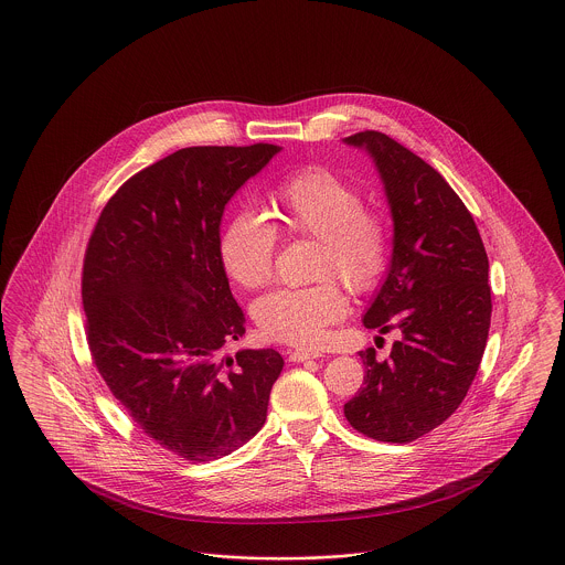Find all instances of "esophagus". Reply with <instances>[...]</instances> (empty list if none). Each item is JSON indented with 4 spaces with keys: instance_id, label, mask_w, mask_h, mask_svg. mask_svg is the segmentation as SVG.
<instances>
[{
    "instance_id": "obj_1",
    "label": "esophagus",
    "mask_w": 565,
    "mask_h": 565,
    "mask_svg": "<svg viewBox=\"0 0 565 565\" xmlns=\"http://www.w3.org/2000/svg\"><path fill=\"white\" fill-rule=\"evenodd\" d=\"M323 353L321 351H312V349H296V351H289V362H306V360H317L321 358Z\"/></svg>"
}]
</instances>
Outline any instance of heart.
Segmentation results:
<instances>
[{
  "label": "heart",
  "mask_w": 565,
  "mask_h": 565,
  "mask_svg": "<svg viewBox=\"0 0 565 565\" xmlns=\"http://www.w3.org/2000/svg\"><path fill=\"white\" fill-rule=\"evenodd\" d=\"M267 218L271 226L257 212L242 210L228 221L221 237L226 276L244 289H259L274 271L276 231L317 237L321 248L315 276L323 280L271 291L253 306L265 339L317 347L347 312V298L330 276H339L355 294L373 289L390 257L387 226L364 210L360 190L323 167L301 169L271 190Z\"/></svg>",
  "instance_id": "b5f03b06"
}]
</instances>
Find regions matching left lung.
<instances>
[{"instance_id":"1","label":"left lung","mask_w":565,"mask_h":565,"mask_svg":"<svg viewBox=\"0 0 565 565\" xmlns=\"http://www.w3.org/2000/svg\"><path fill=\"white\" fill-rule=\"evenodd\" d=\"M342 141L373 158L394 223L390 267L362 321L401 334L383 362L373 347L360 351L364 387L344 417L371 439L409 444L444 424L476 379L492 310L489 257L473 216L428 162L376 130Z\"/></svg>"}]
</instances>
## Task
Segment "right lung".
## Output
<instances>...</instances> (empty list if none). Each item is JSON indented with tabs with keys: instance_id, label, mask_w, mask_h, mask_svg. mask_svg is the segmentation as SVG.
<instances>
[{
	"instance_id": "1",
	"label": "right lung",
	"mask_w": 565,
	"mask_h": 565,
	"mask_svg": "<svg viewBox=\"0 0 565 565\" xmlns=\"http://www.w3.org/2000/svg\"><path fill=\"white\" fill-rule=\"evenodd\" d=\"M278 151H173L115 192L85 250L94 364L137 426L184 460H216L250 441L285 366L274 349L221 355L246 332L221 262L225 205Z\"/></svg>"
}]
</instances>
